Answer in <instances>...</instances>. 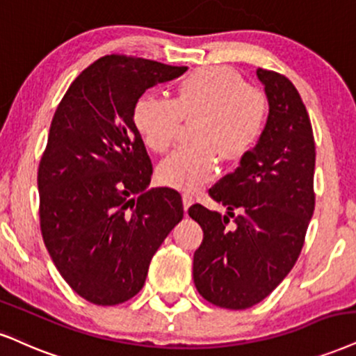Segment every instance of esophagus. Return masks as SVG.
I'll list each match as a JSON object with an SVG mask.
<instances>
[{"label":"esophagus","mask_w":356,"mask_h":356,"mask_svg":"<svg viewBox=\"0 0 356 356\" xmlns=\"http://www.w3.org/2000/svg\"><path fill=\"white\" fill-rule=\"evenodd\" d=\"M181 198H183V208H185V211H186V209L190 208V206L193 204V201H195V200H193V196L188 195V193H185V195H183Z\"/></svg>","instance_id":"obj_1"}]
</instances>
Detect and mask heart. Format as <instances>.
Instances as JSON below:
<instances>
[{
	"instance_id": "b5f03b06",
	"label": "heart",
	"mask_w": 356,
	"mask_h": 356,
	"mask_svg": "<svg viewBox=\"0 0 356 356\" xmlns=\"http://www.w3.org/2000/svg\"><path fill=\"white\" fill-rule=\"evenodd\" d=\"M269 104L262 90L222 67H201L181 79L173 99L145 94L134 107V124L145 145L165 153L177 138L181 120H193L195 143L175 150L156 168L158 181L195 191L214 178L218 153L238 160L251 152L266 129Z\"/></svg>"
}]
</instances>
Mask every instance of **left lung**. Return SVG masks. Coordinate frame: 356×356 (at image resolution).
I'll return each mask as SVG.
<instances>
[{
	"instance_id": "obj_1",
	"label": "left lung",
	"mask_w": 356,
	"mask_h": 356,
	"mask_svg": "<svg viewBox=\"0 0 356 356\" xmlns=\"http://www.w3.org/2000/svg\"><path fill=\"white\" fill-rule=\"evenodd\" d=\"M257 77L269 102L264 134L238 168L209 188L227 214L201 204L188 209L204 232L193 257L196 289L231 310L259 304L282 282L299 259L315 208V142L305 105L282 74L257 69Z\"/></svg>"
}]
</instances>
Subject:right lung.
I'll use <instances>...</instances> for the list:
<instances>
[{"label": "right lung", "instance_id": "add662e5", "mask_svg": "<svg viewBox=\"0 0 356 356\" xmlns=\"http://www.w3.org/2000/svg\"><path fill=\"white\" fill-rule=\"evenodd\" d=\"M186 69L104 56L79 74L52 117L38 170L42 239L65 282L95 305L137 296L153 254L183 219L178 191L147 190L153 166L134 107Z\"/></svg>", "mask_w": 356, "mask_h": 356}]
</instances>
